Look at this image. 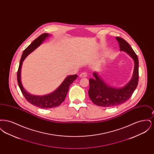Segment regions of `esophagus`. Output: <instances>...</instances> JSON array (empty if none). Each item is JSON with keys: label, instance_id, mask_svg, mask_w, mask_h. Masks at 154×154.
Returning <instances> with one entry per match:
<instances>
[{"label": "esophagus", "instance_id": "34e87169", "mask_svg": "<svg viewBox=\"0 0 154 154\" xmlns=\"http://www.w3.org/2000/svg\"><path fill=\"white\" fill-rule=\"evenodd\" d=\"M80 77H82V78H83V77H87V73H86V72H82V73H81L80 74Z\"/></svg>", "mask_w": 154, "mask_h": 154}]
</instances>
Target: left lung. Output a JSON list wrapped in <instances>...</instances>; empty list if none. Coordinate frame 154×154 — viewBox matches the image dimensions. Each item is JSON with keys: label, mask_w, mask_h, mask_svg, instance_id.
Listing matches in <instances>:
<instances>
[{"label": "left lung", "mask_w": 154, "mask_h": 154, "mask_svg": "<svg viewBox=\"0 0 154 154\" xmlns=\"http://www.w3.org/2000/svg\"><path fill=\"white\" fill-rule=\"evenodd\" d=\"M121 51L126 52L134 62V72L131 80L124 87L111 88L108 86L94 73L95 78L89 79V89L88 95L90 99L96 105L101 107H113L123 104L128 101L137 86L139 82V60L137 55L131 45L124 38L116 37Z\"/></svg>", "instance_id": "left-lung-1"}]
</instances>
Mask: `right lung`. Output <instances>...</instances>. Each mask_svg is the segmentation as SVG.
Here are the masks:
<instances>
[{
    "label": "right lung",
    "instance_id": "add662e5",
    "mask_svg": "<svg viewBox=\"0 0 154 154\" xmlns=\"http://www.w3.org/2000/svg\"><path fill=\"white\" fill-rule=\"evenodd\" d=\"M48 36V33L42 34L23 51L17 72V81L22 95L30 104L43 109H51L59 106L65 99L70 85L77 77V74L67 77L66 79L56 91L47 95L43 96L31 95L27 93L23 89L21 81V71L22 62L30 53L35 50L37 47L42 44L45 38Z\"/></svg>",
    "mask_w": 154,
    "mask_h": 154
}]
</instances>
